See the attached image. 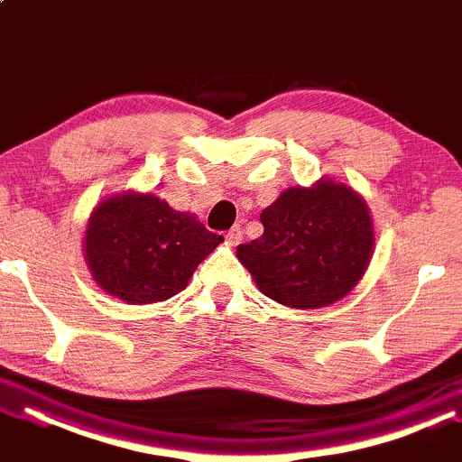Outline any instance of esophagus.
Wrapping results in <instances>:
<instances>
[{"mask_svg": "<svg viewBox=\"0 0 462 462\" xmlns=\"http://www.w3.org/2000/svg\"><path fill=\"white\" fill-rule=\"evenodd\" d=\"M226 240H228L230 246H236L240 240H243V230H240V226H234V228H230L228 234H226Z\"/></svg>", "mask_w": 462, "mask_h": 462, "instance_id": "esophagus-1", "label": "esophagus"}]
</instances>
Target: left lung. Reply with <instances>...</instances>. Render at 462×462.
Returning <instances> with one entry per match:
<instances>
[{"label": "left lung", "instance_id": "obj_1", "mask_svg": "<svg viewBox=\"0 0 462 462\" xmlns=\"http://www.w3.org/2000/svg\"><path fill=\"white\" fill-rule=\"evenodd\" d=\"M263 234L236 257L265 297L319 309L353 291L367 270L375 234L359 192L334 180L292 187L261 211Z\"/></svg>", "mask_w": 462, "mask_h": 462}]
</instances>
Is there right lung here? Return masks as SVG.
I'll list each match as a JSON object with an SVG mask.
<instances>
[{
  "label": "right lung",
  "mask_w": 462,
  "mask_h": 462,
  "mask_svg": "<svg viewBox=\"0 0 462 462\" xmlns=\"http://www.w3.org/2000/svg\"><path fill=\"white\" fill-rule=\"evenodd\" d=\"M222 240L192 213L171 209L153 192L128 190L107 197L91 213L85 259L107 294L149 305L184 291Z\"/></svg>",
  "instance_id": "obj_1"
}]
</instances>
